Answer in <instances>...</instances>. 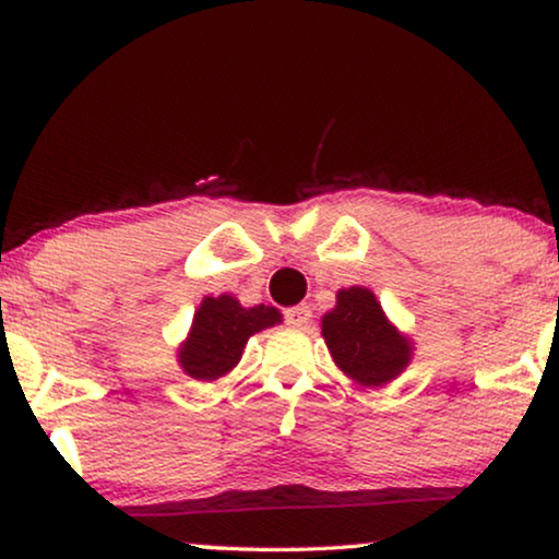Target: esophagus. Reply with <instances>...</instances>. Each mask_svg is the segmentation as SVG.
I'll return each mask as SVG.
<instances>
[{"label": "esophagus", "instance_id": "esophagus-1", "mask_svg": "<svg viewBox=\"0 0 559 559\" xmlns=\"http://www.w3.org/2000/svg\"><path fill=\"white\" fill-rule=\"evenodd\" d=\"M310 318H312V312H310L308 305H295V308H289L285 312L287 325H293V328H305L310 323Z\"/></svg>", "mask_w": 559, "mask_h": 559}]
</instances>
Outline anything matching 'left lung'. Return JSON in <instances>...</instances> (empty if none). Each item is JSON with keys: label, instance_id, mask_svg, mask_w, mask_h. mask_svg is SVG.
<instances>
[{"label": "left lung", "instance_id": "1", "mask_svg": "<svg viewBox=\"0 0 559 559\" xmlns=\"http://www.w3.org/2000/svg\"><path fill=\"white\" fill-rule=\"evenodd\" d=\"M335 300L320 320L335 366L361 386H384L400 377L412 358V343L389 323L377 295L348 287Z\"/></svg>", "mask_w": 559, "mask_h": 559}]
</instances>
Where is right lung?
I'll return each instance as SVG.
<instances>
[{"mask_svg": "<svg viewBox=\"0 0 559 559\" xmlns=\"http://www.w3.org/2000/svg\"><path fill=\"white\" fill-rule=\"evenodd\" d=\"M274 323H282V312L272 305L241 308L231 295L203 297L193 316V328L178 350L182 371L198 381L221 379L241 361L251 335Z\"/></svg>", "mask_w": 559, "mask_h": 559, "instance_id": "right-lung-1", "label": "right lung"}]
</instances>
